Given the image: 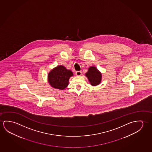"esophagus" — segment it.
<instances>
[{"label":"esophagus","mask_w":152,"mask_h":152,"mask_svg":"<svg viewBox=\"0 0 152 152\" xmlns=\"http://www.w3.org/2000/svg\"><path fill=\"white\" fill-rule=\"evenodd\" d=\"M75 75H77V76H81V75H82V72H81V71H77V72H75Z\"/></svg>","instance_id":"34e87169"}]
</instances>
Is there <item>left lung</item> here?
I'll list each match as a JSON object with an SVG mask.
<instances>
[{"instance_id":"obj_1","label":"left lung","mask_w":152,"mask_h":152,"mask_svg":"<svg viewBox=\"0 0 152 152\" xmlns=\"http://www.w3.org/2000/svg\"><path fill=\"white\" fill-rule=\"evenodd\" d=\"M86 76L88 77L91 85L96 86L100 83L102 78L101 73L94 66H90L88 71L86 73Z\"/></svg>"}]
</instances>
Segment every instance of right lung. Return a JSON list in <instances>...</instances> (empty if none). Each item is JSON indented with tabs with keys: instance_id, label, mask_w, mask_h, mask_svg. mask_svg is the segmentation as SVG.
Listing matches in <instances>:
<instances>
[{
	"instance_id": "1",
	"label": "right lung",
	"mask_w": 152,
	"mask_h": 152,
	"mask_svg": "<svg viewBox=\"0 0 152 152\" xmlns=\"http://www.w3.org/2000/svg\"><path fill=\"white\" fill-rule=\"evenodd\" d=\"M73 72L63 65H58L51 70L48 74V81L54 88L63 90L69 84V80L73 76Z\"/></svg>"
}]
</instances>
